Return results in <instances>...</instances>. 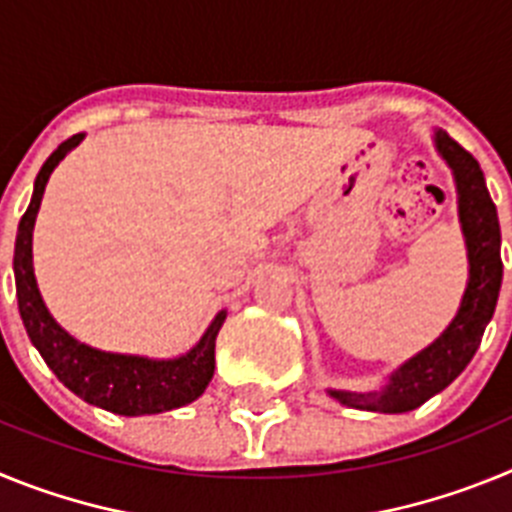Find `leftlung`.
Wrapping results in <instances>:
<instances>
[{
	"instance_id": "left-lung-1",
	"label": "left lung",
	"mask_w": 512,
	"mask_h": 512,
	"mask_svg": "<svg viewBox=\"0 0 512 512\" xmlns=\"http://www.w3.org/2000/svg\"><path fill=\"white\" fill-rule=\"evenodd\" d=\"M433 143L438 156L454 174L459 223L469 259L467 289L461 295L454 320L441 336L408 361H402L379 390H328V395L346 408L369 413H408L420 408L467 369L495 312L503 282V261L500 223L495 202L487 192L485 174L479 169L477 158L464 151L446 130H433Z\"/></svg>"
}]
</instances>
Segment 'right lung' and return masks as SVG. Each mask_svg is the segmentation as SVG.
Segmentation results:
<instances>
[{"label": "right lung", "mask_w": 512, "mask_h": 512, "mask_svg": "<svg viewBox=\"0 0 512 512\" xmlns=\"http://www.w3.org/2000/svg\"><path fill=\"white\" fill-rule=\"evenodd\" d=\"M81 140H84V133L63 140L48 156L35 179L30 207L17 228L15 284L20 318L33 346L38 348L45 364L51 366V372L89 405H97L115 415H128V418L184 408L207 390L215 374V338L228 312H217L215 320L207 325L205 336L194 343L187 354L174 356V359H148V356L99 351V348L76 341L69 330H63L56 323L40 295L33 269L35 217H38L45 184L51 179L53 169Z\"/></svg>", "instance_id": "add662e5"}]
</instances>
